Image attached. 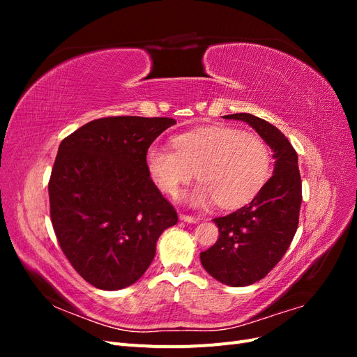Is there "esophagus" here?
Instances as JSON below:
<instances>
[{
    "label": "esophagus",
    "mask_w": 357,
    "mask_h": 357,
    "mask_svg": "<svg viewBox=\"0 0 357 357\" xmlns=\"http://www.w3.org/2000/svg\"><path fill=\"white\" fill-rule=\"evenodd\" d=\"M180 220L188 222V223H195V222H198V218H193V215H189V214H185V213H180Z\"/></svg>",
    "instance_id": "esophagus-1"
}]
</instances>
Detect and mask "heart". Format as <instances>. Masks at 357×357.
<instances>
[{
	"label": "heart",
	"mask_w": 357,
	"mask_h": 357,
	"mask_svg": "<svg viewBox=\"0 0 357 357\" xmlns=\"http://www.w3.org/2000/svg\"><path fill=\"white\" fill-rule=\"evenodd\" d=\"M172 146L155 144L147 150L146 167L158 188L177 198L181 188L201 181L189 195L193 205L213 201L235 208L252 201L271 174V150L265 139L232 126L201 128L177 135Z\"/></svg>",
	"instance_id": "b5f03b06"
}]
</instances>
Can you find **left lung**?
<instances>
[{"instance_id":"8db88e82","label":"left lung","mask_w":357,"mask_h":357,"mask_svg":"<svg viewBox=\"0 0 357 357\" xmlns=\"http://www.w3.org/2000/svg\"><path fill=\"white\" fill-rule=\"evenodd\" d=\"M223 117L256 129L275 158L274 174L261 192L244 207L214 219L219 240L199 255L211 277L243 287L262 280L287 252L298 229L302 183L295 149L274 125L248 113Z\"/></svg>"}]
</instances>
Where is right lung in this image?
<instances>
[{"label":"right lung","instance_id":"right-lung-1","mask_svg":"<svg viewBox=\"0 0 357 357\" xmlns=\"http://www.w3.org/2000/svg\"><path fill=\"white\" fill-rule=\"evenodd\" d=\"M171 117L96 119L62 139L49 180L50 220L61 250L102 290L134 284L159 235L178 218L150 177L146 153Z\"/></svg>","mask_w":357,"mask_h":357}]
</instances>
